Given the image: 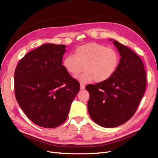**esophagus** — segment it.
<instances>
[{
  "mask_svg": "<svg viewBox=\"0 0 158 158\" xmlns=\"http://www.w3.org/2000/svg\"><path fill=\"white\" fill-rule=\"evenodd\" d=\"M85 89V85H83V84H80V89L83 90V89Z\"/></svg>",
  "mask_w": 158,
  "mask_h": 158,
  "instance_id": "34e87169",
  "label": "esophagus"
}]
</instances>
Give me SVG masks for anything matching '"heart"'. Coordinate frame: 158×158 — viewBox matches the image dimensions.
<instances>
[{
    "label": "heart",
    "instance_id": "heart-1",
    "mask_svg": "<svg viewBox=\"0 0 158 158\" xmlns=\"http://www.w3.org/2000/svg\"><path fill=\"white\" fill-rule=\"evenodd\" d=\"M119 62L118 52L111 47H106L96 43H88L76 49L74 56L68 55L63 60L64 69L75 76L80 83L87 84L93 80L103 82L110 78L115 72Z\"/></svg>",
    "mask_w": 158,
    "mask_h": 158
}]
</instances>
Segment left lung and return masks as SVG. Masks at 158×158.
<instances>
[{"label": "left lung", "instance_id": "obj_1", "mask_svg": "<svg viewBox=\"0 0 158 158\" xmlns=\"http://www.w3.org/2000/svg\"><path fill=\"white\" fill-rule=\"evenodd\" d=\"M109 41H113L121 55L115 72L105 82L85 87L89 94V116L105 128L120 126L133 116L146 85V72L140 57L116 40Z\"/></svg>", "mask_w": 158, "mask_h": 158}]
</instances>
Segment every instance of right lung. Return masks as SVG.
Here are the masks:
<instances>
[{"instance_id":"obj_1","label":"right lung","mask_w":158,"mask_h":158,"mask_svg":"<svg viewBox=\"0 0 158 158\" xmlns=\"http://www.w3.org/2000/svg\"><path fill=\"white\" fill-rule=\"evenodd\" d=\"M65 45L46 44L27 53L14 73L19 106L35 125L52 128L63 124L80 84L63 66Z\"/></svg>"}]
</instances>
